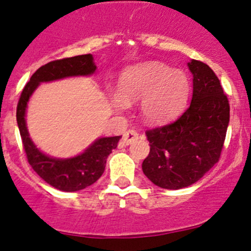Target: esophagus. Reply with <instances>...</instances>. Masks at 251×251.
Returning <instances> with one entry per match:
<instances>
[{"label":"esophagus","mask_w":251,"mask_h":251,"mask_svg":"<svg viewBox=\"0 0 251 251\" xmlns=\"http://www.w3.org/2000/svg\"><path fill=\"white\" fill-rule=\"evenodd\" d=\"M138 132L134 131V130H128L126 131L125 133L123 134V143L124 145H130L134 140L138 139Z\"/></svg>","instance_id":"1"}]
</instances>
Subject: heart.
<instances>
[{
  "label": "heart",
  "mask_w": 251,
  "mask_h": 251,
  "mask_svg": "<svg viewBox=\"0 0 251 251\" xmlns=\"http://www.w3.org/2000/svg\"><path fill=\"white\" fill-rule=\"evenodd\" d=\"M120 90L109 94L113 108L124 112L130 102L140 101V113L151 124L174 119L183 109L189 96L191 81L182 70L161 62L133 65L121 74Z\"/></svg>",
  "instance_id": "1"
}]
</instances>
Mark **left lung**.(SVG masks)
I'll return each mask as SVG.
<instances>
[{
  "mask_svg": "<svg viewBox=\"0 0 251 251\" xmlns=\"http://www.w3.org/2000/svg\"><path fill=\"white\" fill-rule=\"evenodd\" d=\"M188 69L193 75L188 108L173 123L145 133L150 152L143 173L164 189L191 186L219 161L230 121L227 98L213 70L195 59Z\"/></svg>",
  "mask_w": 251,
  "mask_h": 251,
  "instance_id": "obj_1",
  "label": "left lung"
}]
</instances>
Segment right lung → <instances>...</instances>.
<instances>
[{
	"label": "right lung",
	"instance_id": "add662e5",
	"mask_svg": "<svg viewBox=\"0 0 251 251\" xmlns=\"http://www.w3.org/2000/svg\"><path fill=\"white\" fill-rule=\"evenodd\" d=\"M96 69L93 54L53 60L38 69L25 85L16 108V121L26 151L27 159L35 173L50 186L63 192H77L95 183L103 174L106 159L117 148L121 136L100 137L83 152L68 158L46 155L34 144L26 123V112L29 99L40 83L58 81L68 77L92 76Z\"/></svg>",
	"mask_w": 251,
	"mask_h": 251
}]
</instances>
